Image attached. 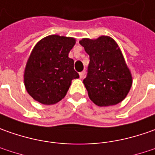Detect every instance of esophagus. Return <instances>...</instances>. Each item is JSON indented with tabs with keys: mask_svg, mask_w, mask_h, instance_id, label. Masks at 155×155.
Masks as SVG:
<instances>
[{
	"mask_svg": "<svg viewBox=\"0 0 155 155\" xmlns=\"http://www.w3.org/2000/svg\"><path fill=\"white\" fill-rule=\"evenodd\" d=\"M85 74H86V71H82V72H81L79 74H80V78L81 79H82V78H84V76H85Z\"/></svg>",
	"mask_w": 155,
	"mask_h": 155,
	"instance_id": "obj_1",
	"label": "esophagus"
}]
</instances>
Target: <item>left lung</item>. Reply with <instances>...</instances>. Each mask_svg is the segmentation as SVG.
<instances>
[{
    "mask_svg": "<svg viewBox=\"0 0 155 155\" xmlns=\"http://www.w3.org/2000/svg\"><path fill=\"white\" fill-rule=\"evenodd\" d=\"M89 55L87 77L83 83L88 96L99 106H110L125 99L132 76L117 44L108 36L80 41Z\"/></svg>",
    "mask_w": 155,
    "mask_h": 155,
    "instance_id": "8db88e82",
    "label": "left lung"
}]
</instances>
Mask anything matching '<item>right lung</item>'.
Instances as JSON below:
<instances>
[{"label": "right lung", "instance_id": "right-lung-1", "mask_svg": "<svg viewBox=\"0 0 155 155\" xmlns=\"http://www.w3.org/2000/svg\"><path fill=\"white\" fill-rule=\"evenodd\" d=\"M75 45L74 38L51 35L33 48L25 68L27 93L43 104H54L65 97L74 79L79 78L68 53Z\"/></svg>", "mask_w": 155, "mask_h": 155}]
</instances>
